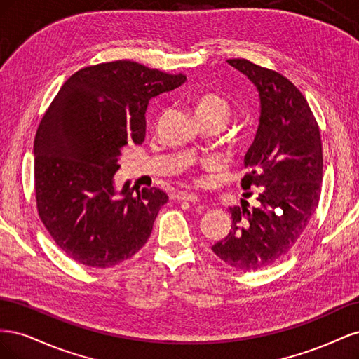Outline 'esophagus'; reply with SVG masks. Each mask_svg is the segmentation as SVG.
<instances>
[{"label":"esophagus","instance_id":"obj_1","mask_svg":"<svg viewBox=\"0 0 359 359\" xmlns=\"http://www.w3.org/2000/svg\"><path fill=\"white\" fill-rule=\"evenodd\" d=\"M175 199L178 201H187V202H193L196 203L201 201V198L198 196L196 193H189V191H180L175 194Z\"/></svg>","mask_w":359,"mask_h":359}]
</instances>
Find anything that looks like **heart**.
I'll return each instance as SVG.
<instances>
[{
    "mask_svg": "<svg viewBox=\"0 0 359 359\" xmlns=\"http://www.w3.org/2000/svg\"><path fill=\"white\" fill-rule=\"evenodd\" d=\"M194 111H196L198 119H219L223 124L231 118L232 107L223 95L217 93H203L194 99ZM206 165H212L208 160Z\"/></svg>",
    "mask_w": 359,
    "mask_h": 359,
    "instance_id": "b5f03b06",
    "label": "heart"
}]
</instances>
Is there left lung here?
<instances>
[{"mask_svg":"<svg viewBox=\"0 0 359 359\" xmlns=\"http://www.w3.org/2000/svg\"><path fill=\"white\" fill-rule=\"evenodd\" d=\"M227 62L259 93V126L244 157L243 178L244 190L258 187L259 203L252 210L231 208L232 231L211 248L229 266L256 271L283 257L316 211L323 177L322 140L306 97L283 74L244 58Z\"/></svg>","mask_w":359,"mask_h":359,"instance_id":"1","label":"left lung"}]
</instances>
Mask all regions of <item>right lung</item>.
Instances as JSON below:
<instances>
[{"label":"right lung","mask_w":359,"mask_h":359,"mask_svg":"<svg viewBox=\"0 0 359 359\" xmlns=\"http://www.w3.org/2000/svg\"><path fill=\"white\" fill-rule=\"evenodd\" d=\"M184 74L133 61L85 67L64 82L34 139L39 215L76 262L109 268L145 245L169 198L157 189L115 187L119 157L145 139L149 100L178 88Z\"/></svg>","instance_id":"1"}]
</instances>
